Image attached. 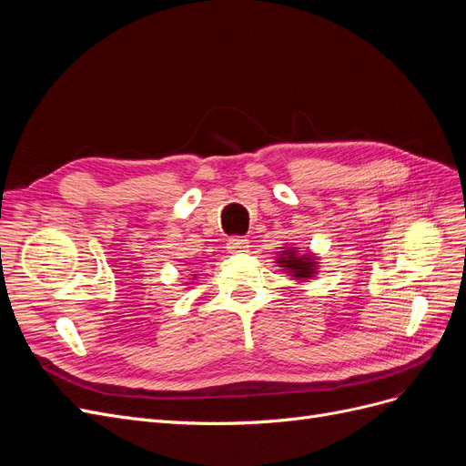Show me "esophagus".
<instances>
[{"label": "esophagus", "mask_w": 466, "mask_h": 466, "mask_svg": "<svg viewBox=\"0 0 466 466\" xmlns=\"http://www.w3.org/2000/svg\"><path fill=\"white\" fill-rule=\"evenodd\" d=\"M228 250L233 255H241V252L248 250V238L245 237H231L228 241Z\"/></svg>", "instance_id": "obj_1"}]
</instances>
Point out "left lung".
<instances>
[{"instance_id":"left-lung-1","label":"left lung","mask_w":466,"mask_h":466,"mask_svg":"<svg viewBox=\"0 0 466 466\" xmlns=\"http://www.w3.org/2000/svg\"><path fill=\"white\" fill-rule=\"evenodd\" d=\"M279 264L295 278H311V274L315 272L313 257H298L295 250H284V257H279Z\"/></svg>"}]
</instances>
